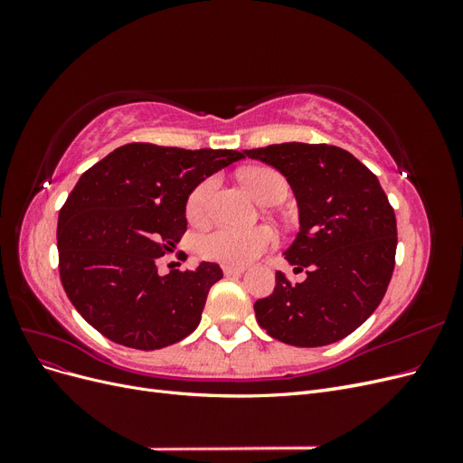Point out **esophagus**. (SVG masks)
I'll return each instance as SVG.
<instances>
[{"label":"esophagus","mask_w":463,"mask_h":463,"mask_svg":"<svg viewBox=\"0 0 463 463\" xmlns=\"http://www.w3.org/2000/svg\"><path fill=\"white\" fill-rule=\"evenodd\" d=\"M223 274H226V276H241L243 274V266L226 264V266H223Z\"/></svg>","instance_id":"34e87169"}]
</instances>
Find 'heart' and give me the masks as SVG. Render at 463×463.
<instances>
[{"label":"heart","mask_w":463,"mask_h":463,"mask_svg":"<svg viewBox=\"0 0 463 463\" xmlns=\"http://www.w3.org/2000/svg\"><path fill=\"white\" fill-rule=\"evenodd\" d=\"M247 187L253 191L255 197L262 203H270L272 199L286 197L288 184L272 167H253L243 174ZM218 185V177H206L194 187L187 199V216L193 222H199L206 216L210 201ZM276 243V233L269 226L257 228H233V226H216L199 235L197 250L201 257L208 260H216L223 264L243 266L262 255L266 249Z\"/></svg>","instance_id":"1"}]
</instances>
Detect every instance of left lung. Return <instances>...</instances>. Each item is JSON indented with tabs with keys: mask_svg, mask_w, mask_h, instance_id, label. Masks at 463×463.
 <instances>
[{
	"mask_svg": "<svg viewBox=\"0 0 463 463\" xmlns=\"http://www.w3.org/2000/svg\"><path fill=\"white\" fill-rule=\"evenodd\" d=\"M245 154L274 165L291 185L299 233L284 255L307 270L296 286L276 272L274 291L255 303L257 322L298 347L345 338L381 305L394 272L398 230L386 193L340 146L282 143Z\"/></svg>",
	"mask_w": 463,
	"mask_h": 463,
	"instance_id": "1",
	"label": "left lung"
}]
</instances>
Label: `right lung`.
<instances>
[{
  "mask_svg": "<svg viewBox=\"0 0 463 463\" xmlns=\"http://www.w3.org/2000/svg\"><path fill=\"white\" fill-rule=\"evenodd\" d=\"M241 158L237 150L131 143L80 175L60 210V278L92 328L148 352L199 326L222 269L201 262L197 270L160 274L158 259L187 230L191 191Z\"/></svg>",
  "mask_w": 463,
  "mask_h": 463,
  "instance_id": "1",
  "label": "right lung"
}]
</instances>
